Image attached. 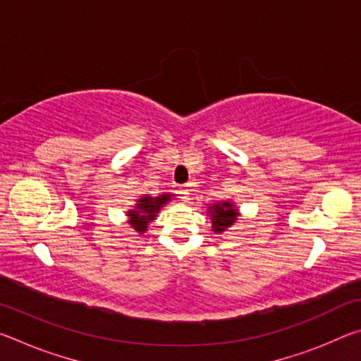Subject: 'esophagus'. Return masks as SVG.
I'll return each instance as SVG.
<instances>
[{
    "label": "esophagus",
    "mask_w": 361,
    "mask_h": 361,
    "mask_svg": "<svg viewBox=\"0 0 361 361\" xmlns=\"http://www.w3.org/2000/svg\"><path fill=\"white\" fill-rule=\"evenodd\" d=\"M180 194H181V199L183 200H188L189 199V189L188 188H183L181 191H180Z\"/></svg>",
    "instance_id": "esophagus-1"
}]
</instances>
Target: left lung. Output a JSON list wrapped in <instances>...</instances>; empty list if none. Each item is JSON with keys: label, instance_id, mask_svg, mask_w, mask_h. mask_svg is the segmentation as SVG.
Returning a JSON list of instances; mask_svg holds the SVG:
<instances>
[{"label": "left lung", "instance_id": "1", "mask_svg": "<svg viewBox=\"0 0 361 361\" xmlns=\"http://www.w3.org/2000/svg\"><path fill=\"white\" fill-rule=\"evenodd\" d=\"M209 210L213 219V231L215 232L226 231L232 223H235L237 219V210L234 209V205L229 202L215 204L209 207Z\"/></svg>", "mask_w": 361, "mask_h": 361}]
</instances>
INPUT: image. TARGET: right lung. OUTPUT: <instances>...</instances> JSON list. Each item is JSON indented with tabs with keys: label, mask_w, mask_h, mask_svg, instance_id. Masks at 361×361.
Listing matches in <instances>:
<instances>
[{
	"label": "right lung",
	"mask_w": 361,
	"mask_h": 361,
	"mask_svg": "<svg viewBox=\"0 0 361 361\" xmlns=\"http://www.w3.org/2000/svg\"><path fill=\"white\" fill-rule=\"evenodd\" d=\"M172 195L170 194H162L157 195V197H151V195H145V197L138 199V204L135 210L127 212L129 213V223L133 226V229L138 232H145L148 228V223L156 218L157 212L161 210L164 204H167Z\"/></svg>",
	"instance_id": "add662e5"
}]
</instances>
